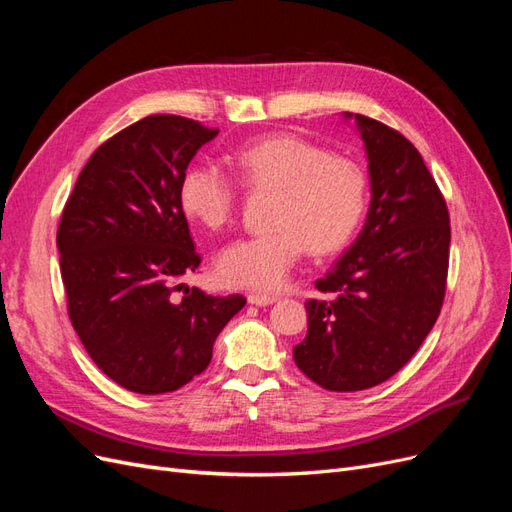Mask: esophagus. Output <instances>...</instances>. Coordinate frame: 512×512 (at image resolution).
Instances as JSON below:
<instances>
[{
	"instance_id": "34e87169",
	"label": "esophagus",
	"mask_w": 512,
	"mask_h": 512,
	"mask_svg": "<svg viewBox=\"0 0 512 512\" xmlns=\"http://www.w3.org/2000/svg\"><path fill=\"white\" fill-rule=\"evenodd\" d=\"M247 301H250L252 305H258V307H265V305H271L277 301L275 294H262V292H250L247 294Z\"/></svg>"
}]
</instances>
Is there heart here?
<instances>
[{
    "label": "heart",
    "mask_w": 512,
    "mask_h": 512,
    "mask_svg": "<svg viewBox=\"0 0 512 512\" xmlns=\"http://www.w3.org/2000/svg\"><path fill=\"white\" fill-rule=\"evenodd\" d=\"M232 164L245 188L273 190V230L232 241L218 256L222 282L237 288H280L305 247L312 254H333L359 228L369 196L365 166L344 153L297 134H267L239 147ZM179 198L185 213L209 230L235 218L239 185L228 173L203 162L188 168Z\"/></svg>",
    "instance_id": "heart-1"
}]
</instances>
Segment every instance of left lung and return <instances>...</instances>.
Masks as SVG:
<instances>
[{"label":"left lung","instance_id":"obj_1","mask_svg":"<svg viewBox=\"0 0 512 512\" xmlns=\"http://www.w3.org/2000/svg\"><path fill=\"white\" fill-rule=\"evenodd\" d=\"M356 121L369 160L371 203L350 250L316 282L307 335L294 363L322 389L382 384L436 324L448 273L451 218L423 156L404 134L365 115Z\"/></svg>","mask_w":512,"mask_h":512}]
</instances>
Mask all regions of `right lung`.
I'll return each instance as SVG.
<instances>
[{"mask_svg":"<svg viewBox=\"0 0 512 512\" xmlns=\"http://www.w3.org/2000/svg\"><path fill=\"white\" fill-rule=\"evenodd\" d=\"M218 132L179 115L132 123L94 151L61 213L70 322L91 361L132 393H170L203 374L215 337L245 305L179 284L200 265L181 179Z\"/></svg>","mask_w":512,"mask_h":512,"instance_id":"add662e5","label":"right lung"}]
</instances>
